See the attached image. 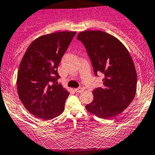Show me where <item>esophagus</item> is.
<instances>
[{"label": "esophagus", "mask_w": 155, "mask_h": 155, "mask_svg": "<svg viewBox=\"0 0 155 155\" xmlns=\"http://www.w3.org/2000/svg\"><path fill=\"white\" fill-rule=\"evenodd\" d=\"M74 91H75V92H77V93H81V92H82V91H84V88L83 87L76 88Z\"/></svg>", "instance_id": "obj_1"}]
</instances>
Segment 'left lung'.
Wrapping results in <instances>:
<instances>
[{"mask_svg":"<svg viewBox=\"0 0 155 155\" xmlns=\"http://www.w3.org/2000/svg\"><path fill=\"white\" fill-rule=\"evenodd\" d=\"M77 39L86 48L96 76L103 73V86L93 91L94 100L86 106L89 113L111 119L133 101L137 73L127 48L117 38L101 30L79 32Z\"/></svg>","mask_w":155,"mask_h":155,"instance_id":"1","label":"left lung"}]
</instances>
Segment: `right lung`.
Segmentation results:
<instances>
[{
	"mask_svg": "<svg viewBox=\"0 0 155 155\" xmlns=\"http://www.w3.org/2000/svg\"><path fill=\"white\" fill-rule=\"evenodd\" d=\"M76 32H56L35 39L26 49L17 73V93L33 116L44 120L63 113L69 92L57 81L58 66Z\"/></svg>",
	"mask_w": 155,
	"mask_h": 155,
	"instance_id": "add662e5",
	"label": "right lung"
}]
</instances>
